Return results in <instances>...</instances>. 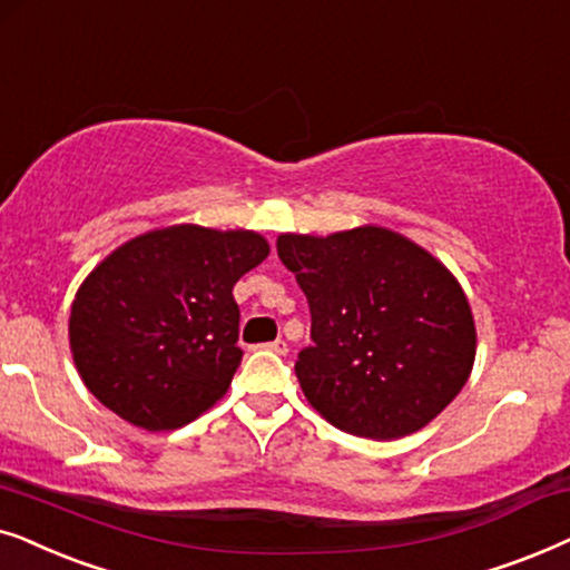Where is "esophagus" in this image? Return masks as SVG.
<instances>
[{
  "instance_id": "34e87169",
  "label": "esophagus",
  "mask_w": 570,
  "mask_h": 570,
  "mask_svg": "<svg viewBox=\"0 0 570 570\" xmlns=\"http://www.w3.org/2000/svg\"><path fill=\"white\" fill-rule=\"evenodd\" d=\"M265 348H271V352H276V354L284 356L286 352H289V344H286L284 338H276V341H271V344H265Z\"/></svg>"
}]
</instances>
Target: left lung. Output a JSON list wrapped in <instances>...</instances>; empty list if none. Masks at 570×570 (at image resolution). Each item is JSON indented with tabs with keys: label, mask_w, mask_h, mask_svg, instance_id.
I'll return each mask as SVG.
<instances>
[{
	"label": "left lung",
	"mask_w": 570,
	"mask_h": 570,
	"mask_svg": "<svg viewBox=\"0 0 570 570\" xmlns=\"http://www.w3.org/2000/svg\"><path fill=\"white\" fill-rule=\"evenodd\" d=\"M276 247L313 317V346L302 348L294 373L333 428L404 438L459 396L476 333L443 263L381 226L331 237L281 234Z\"/></svg>",
	"instance_id": "8db88e82"
}]
</instances>
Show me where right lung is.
Wrapping results in <instances>:
<instances>
[{"label":"right lung","instance_id":"add662e5","mask_svg":"<svg viewBox=\"0 0 570 570\" xmlns=\"http://www.w3.org/2000/svg\"><path fill=\"white\" fill-rule=\"evenodd\" d=\"M268 257L255 232L181 224L135 237L75 294L70 346L88 391L142 430L193 422L242 362L234 284Z\"/></svg>","mask_w":570,"mask_h":570}]
</instances>
